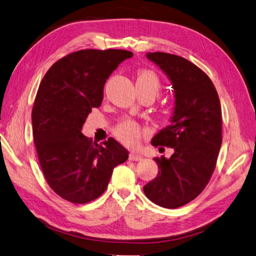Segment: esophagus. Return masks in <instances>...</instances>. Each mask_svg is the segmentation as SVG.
<instances>
[{"label": "esophagus", "instance_id": "obj_1", "mask_svg": "<svg viewBox=\"0 0 256 256\" xmlns=\"http://www.w3.org/2000/svg\"><path fill=\"white\" fill-rule=\"evenodd\" d=\"M142 158V156H140V154H136V152H130V159L133 160V162H138Z\"/></svg>", "mask_w": 256, "mask_h": 256}]
</instances>
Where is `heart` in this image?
Returning <instances> with one entry per match:
<instances>
[{
  "label": "heart",
  "instance_id": "obj_1",
  "mask_svg": "<svg viewBox=\"0 0 256 256\" xmlns=\"http://www.w3.org/2000/svg\"><path fill=\"white\" fill-rule=\"evenodd\" d=\"M136 88H138V92H148L156 97L162 92V82L155 72L150 70H142L138 74ZM144 133L145 132L138 124L130 118L121 121L114 128L116 138L128 147L138 146Z\"/></svg>",
  "mask_w": 256,
  "mask_h": 256
}]
</instances>
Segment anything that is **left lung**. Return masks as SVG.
<instances>
[{"label": "left lung", "instance_id": "8db88e82", "mask_svg": "<svg viewBox=\"0 0 256 256\" xmlns=\"http://www.w3.org/2000/svg\"><path fill=\"white\" fill-rule=\"evenodd\" d=\"M146 56L168 75L176 106L170 126L152 140L159 150L171 147L174 154L155 158L158 174L144 193L152 203L178 208L202 193L216 168L222 142L220 101L210 77L186 58L164 52Z\"/></svg>", "mask_w": 256, "mask_h": 256}]
</instances>
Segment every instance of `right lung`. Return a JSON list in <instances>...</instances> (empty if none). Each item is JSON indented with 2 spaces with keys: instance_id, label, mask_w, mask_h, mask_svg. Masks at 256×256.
Masks as SVG:
<instances>
[{
  "instance_id": "obj_1",
  "label": "right lung",
  "mask_w": 256,
  "mask_h": 256,
  "mask_svg": "<svg viewBox=\"0 0 256 256\" xmlns=\"http://www.w3.org/2000/svg\"><path fill=\"white\" fill-rule=\"evenodd\" d=\"M126 50L86 49L56 61L41 80L32 112L34 142L49 186L62 198L85 204L102 194L128 152L112 138L92 142L80 130L104 99V87Z\"/></svg>"
}]
</instances>
